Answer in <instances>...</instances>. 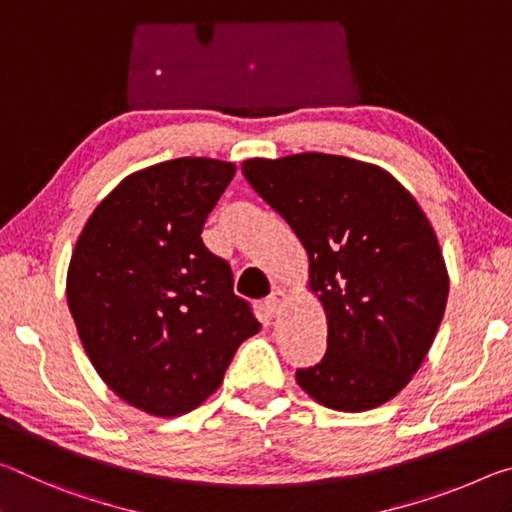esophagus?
Instances as JSON below:
<instances>
[{
	"label": "esophagus",
	"instance_id": "34e87169",
	"mask_svg": "<svg viewBox=\"0 0 512 512\" xmlns=\"http://www.w3.org/2000/svg\"><path fill=\"white\" fill-rule=\"evenodd\" d=\"M286 299H288V295H286V290H281V288H276L270 297H267L265 301H263V308L270 315H279L281 313V308H283V304H286Z\"/></svg>",
	"mask_w": 512,
	"mask_h": 512
}]
</instances>
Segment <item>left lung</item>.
Instances as JSON below:
<instances>
[{
  "instance_id": "8db88e82",
  "label": "left lung",
  "mask_w": 512,
  "mask_h": 512,
  "mask_svg": "<svg viewBox=\"0 0 512 512\" xmlns=\"http://www.w3.org/2000/svg\"><path fill=\"white\" fill-rule=\"evenodd\" d=\"M242 174L297 233L326 313V354L297 370L299 388L342 413L397 397L429 354L449 295L420 204L383 167L347 156L249 158Z\"/></svg>"
}]
</instances>
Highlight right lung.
<instances>
[{"label": "right lung", "mask_w": 512, "mask_h": 512, "mask_svg": "<svg viewBox=\"0 0 512 512\" xmlns=\"http://www.w3.org/2000/svg\"><path fill=\"white\" fill-rule=\"evenodd\" d=\"M236 165L174 158L122 179L83 226L67 267V306L92 367L117 397L179 417L220 388L261 324L233 295L201 229Z\"/></svg>", "instance_id": "obj_1"}]
</instances>
